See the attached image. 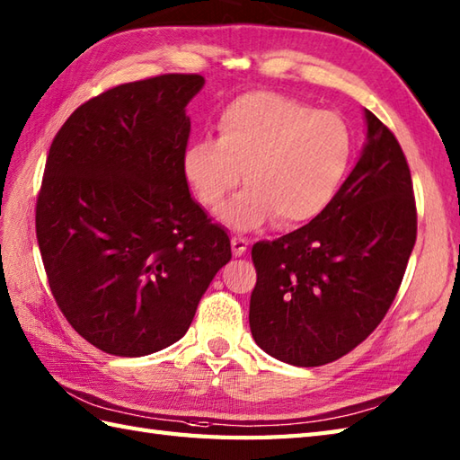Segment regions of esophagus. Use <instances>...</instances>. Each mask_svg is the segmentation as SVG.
<instances>
[{
    "label": "esophagus",
    "instance_id": "1",
    "mask_svg": "<svg viewBox=\"0 0 460 460\" xmlns=\"http://www.w3.org/2000/svg\"><path fill=\"white\" fill-rule=\"evenodd\" d=\"M232 253L236 258H240V256H243V253L248 252V246H250V242L246 240V238H242V236H232Z\"/></svg>",
    "mask_w": 460,
    "mask_h": 460
}]
</instances>
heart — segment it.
Wrapping results in <instances>:
<instances>
[{"label":"heart","mask_w":460,"mask_h":460,"mask_svg":"<svg viewBox=\"0 0 460 460\" xmlns=\"http://www.w3.org/2000/svg\"><path fill=\"white\" fill-rule=\"evenodd\" d=\"M352 136L332 111H316L273 92H248L222 110L218 139L185 153V172L200 204L218 212L243 177L246 189L222 218L238 230L270 220L281 228L319 217L349 171Z\"/></svg>","instance_id":"heart-1"}]
</instances>
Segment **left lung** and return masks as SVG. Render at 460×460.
Here are the masks:
<instances>
[{"label": "left lung", "instance_id": "left-lung-1", "mask_svg": "<svg viewBox=\"0 0 460 460\" xmlns=\"http://www.w3.org/2000/svg\"><path fill=\"white\" fill-rule=\"evenodd\" d=\"M366 124L368 144L329 207L252 248V336L281 362L342 358L382 323L402 285L417 238L411 172L392 129L370 110Z\"/></svg>", "mask_w": 460, "mask_h": 460}]
</instances>
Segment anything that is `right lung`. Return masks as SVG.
<instances>
[{"label":"right lung","instance_id":"right-lung-1","mask_svg":"<svg viewBox=\"0 0 460 460\" xmlns=\"http://www.w3.org/2000/svg\"><path fill=\"white\" fill-rule=\"evenodd\" d=\"M200 75H159L78 106L50 144L35 228L70 326L114 356L177 342L230 238L190 199L185 108Z\"/></svg>","mask_w":460,"mask_h":460}]
</instances>
